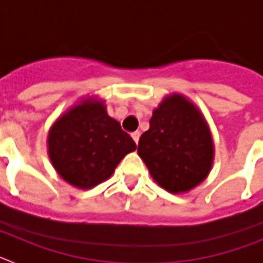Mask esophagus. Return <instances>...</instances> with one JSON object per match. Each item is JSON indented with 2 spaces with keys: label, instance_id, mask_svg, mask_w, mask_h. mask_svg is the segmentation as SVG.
<instances>
[{
  "label": "esophagus",
  "instance_id": "obj_1",
  "mask_svg": "<svg viewBox=\"0 0 263 263\" xmlns=\"http://www.w3.org/2000/svg\"><path fill=\"white\" fill-rule=\"evenodd\" d=\"M139 136H141V133H139V132H134V133H132V138L134 139V142L136 143H138Z\"/></svg>",
  "mask_w": 263,
  "mask_h": 263
}]
</instances>
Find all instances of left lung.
<instances>
[{
	"instance_id": "8db88e82",
	"label": "left lung",
	"mask_w": 263,
	"mask_h": 263,
	"mask_svg": "<svg viewBox=\"0 0 263 263\" xmlns=\"http://www.w3.org/2000/svg\"><path fill=\"white\" fill-rule=\"evenodd\" d=\"M137 153L160 187L184 194L208 176L215 147L200 109L183 95L173 93L153 110L150 129L139 138Z\"/></svg>"
}]
</instances>
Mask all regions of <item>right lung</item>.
<instances>
[{
    "instance_id": "right-lung-1",
    "label": "right lung",
    "mask_w": 263,
    "mask_h": 263,
    "mask_svg": "<svg viewBox=\"0 0 263 263\" xmlns=\"http://www.w3.org/2000/svg\"><path fill=\"white\" fill-rule=\"evenodd\" d=\"M137 148L118 121L108 116L105 101L89 96L64 111L50 127L47 153L67 183L89 190L115 173L121 159Z\"/></svg>"
}]
</instances>
